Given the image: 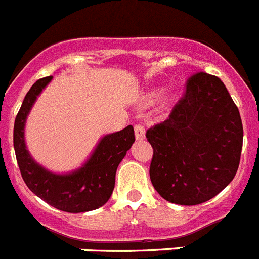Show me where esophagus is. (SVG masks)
Here are the masks:
<instances>
[{
	"label": "esophagus",
	"mask_w": 259,
	"mask_h": 259,
	"mask_svg": "<svg viewBox=\"0 0 259 259\" xmlns=\"http://www.w3.org/2000/svg\"><path fill=\"white\" fill-rule=\"evenodd\" d=\"M135 137L137 141H141L145 139V128L141 124L135 125Z\"/></svg>",
	"instance_id": "34e87169"
}]
</instances>
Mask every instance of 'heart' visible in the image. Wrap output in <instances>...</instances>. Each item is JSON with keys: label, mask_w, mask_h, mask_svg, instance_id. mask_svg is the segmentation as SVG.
I'll list each match as a JSON object with an SVG mask.
<instances>
[{"label": "heart", "mask_w": 259, "mask_h": 259, "mask_svg": "<svg viewBox=\"0 0 259 259\" xmlns=\"http://www.w3.org/2000/svg\"><path fill=\"white\" fill-rule=\"evenodd\" d=\"M161 96H162V91H159V89H155V91H152V92H149L148 95H146V100L150 102L157 101L158 98L161 97Z\"/></svg>", "instance_id": "1"}]
</instances>
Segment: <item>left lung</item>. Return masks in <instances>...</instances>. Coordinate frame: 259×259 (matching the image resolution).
<instances>
[{"label": "left lung", "mask_w": 259, "mask_h": 259, "mask_svg": "<svg viewBox=\"0 0 259 259\" xmlns=\"http://www.w3.org/2000/svg\"><path fill=\"white\" fill-rule=\"evenodd\" d=\"M242 136L239 109L223 81L206 72L193 75L170 116L146 131L153 187L168 202H206L236 175Z\"/></svg>", "instance_id": "1"}]
</instances>
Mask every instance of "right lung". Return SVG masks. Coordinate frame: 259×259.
<instances>
[{
    "instance_id": "obj_1",
    "label": "right lung",
    "mask_w": 259,
    "mask_h": 259,
    "mask_svg": "<svg viewBox=\"0 0 259 259\" xmlns=\"http://www.w3.org/2000/svg\"><path fill=\"white\" fill-rule=\"evenodd\" d=\"M53 76L37 80L26 95L14 123V149L20 174L29 189L50 206L67 212L96 210L109 201L119 163L135 143L132 125L98 141L85 163L67 174H56L32 158L24 140V127L32 106Z\"/></svg>"
}]
</instances>
